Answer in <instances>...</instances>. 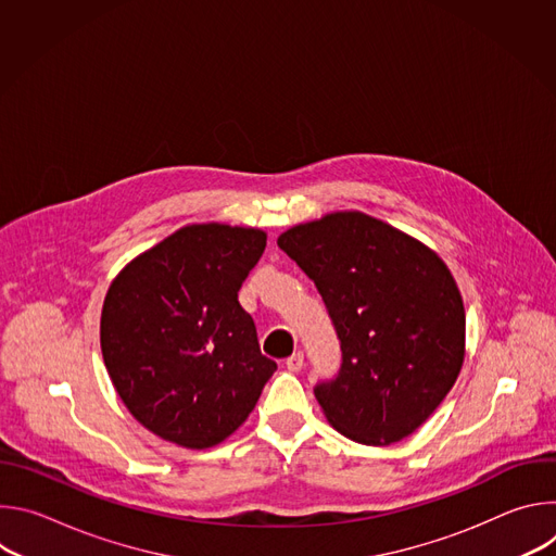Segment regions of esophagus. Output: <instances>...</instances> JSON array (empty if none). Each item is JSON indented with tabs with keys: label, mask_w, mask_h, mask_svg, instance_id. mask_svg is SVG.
Returning a JSON list of instances; mask_svg holds the SVG:
<instances>
[{
	"label": "esophagus",
	"mask_w": 556,
	"mask_h": 556,
	"mask_svg": "<svg viewBox=\"0 0 556 556\" xmlns=\"http://www.w3.org/2000/svg\"><path fill=\"white\" fill-rule=\"evenodd\" d=\"M286 367H288V371H301V367H303V354L301 352H294L292 356H288L286 358Z\"/></svg>",
	"instance_id": "obj_1"
}]
</instances>
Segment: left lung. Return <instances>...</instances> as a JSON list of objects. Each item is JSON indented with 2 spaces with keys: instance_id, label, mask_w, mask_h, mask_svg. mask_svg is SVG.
<instances>
[{
  "instance_id": "8db88e82",
  "label": "left lung",
  "mask_w": 556,
  "mask_h": 556,
  "mask_svg": "<svg viewBox=\"0 0 556 556\" xmlns=\"http://www.w3.org/2000/svg\"><path fill=\"white\" fill-rule=\"evenodd\" d=\"M277 244L314 281L339 337V371L314 384L332 427L374 446L414 433L464 361V303L444 262L363 213L299 224Z\"/></svg>"
}]
</instances>
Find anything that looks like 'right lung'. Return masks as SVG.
<instances>
[{"label": "right lung", "instance_id": "right-lung-1", "mask_svg": "<svg viewBox=\"0 0 556 556\" xmlns=\"http://www.w3.org/2000/svg\"><path fill=\"white\" fill-rule=\"evenodd\" d=\"M264 249L257 228L185 226L110 286L103 361L121 401L151 433L208 448L257 405L277 363L262 354L237 292Z\"/></svg>", "mask_w": 556, "mask_h": 556}]
</instances>
